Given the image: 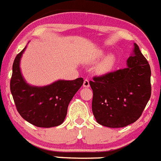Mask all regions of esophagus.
I'll list each match as a JSON object with an SVG mask.
<instances>
[{
	"mask_svg": "<svg viewBox=\"0 0 161 161\" xmlns=\"http://www.w3.org/2000/svg\"><path fill=\"white\" fill-rule=\"evenodd\" d=\"M83 86H84V87H89V86H90V83H89V80H87V79H85V80H84Z\"/></svg>",
	"mask_w": 161,
	"mask_h": 161,
	"instance_id": "obj_1",
	"label": "esophagus"
}]
</instances>
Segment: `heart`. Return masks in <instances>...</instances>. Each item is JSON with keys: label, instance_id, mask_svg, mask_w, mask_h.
Returning <instances> with one entry per match:
<instances>
[{"label": "heart", "instance_id": "heart-1", "mask_svg": "<svg viewBox=\"0 0 161 161\" xmlns=\"http://www.w3.org/2000/svg\"><path fill=\"white\" fill-rule=\"evenodd\" d=\"M103 55H104L103 52H98L96 56H95V58L98 59V58L103 56ZM114 63H115V57H114V55H107L101 63H98V65L97 66V71L100 73V74H104V73L108 72V71H109L112 69V67L114 65Z\"/></svg>", "mask_w": 161, "mask_h": 161}]
</instances>
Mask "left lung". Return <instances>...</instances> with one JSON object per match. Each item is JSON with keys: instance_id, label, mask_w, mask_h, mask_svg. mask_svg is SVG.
Listing matches in <instances>:
<instances>
[{"instance_id": "obj_1", "label": "left lung", "mask_w": 161, "mask_h": 161, "mask_svg": "<svg viewBox=\"0 0 161 161\" xmlns=\"http://www.w3.org/2000/svg\"><path fill=\"white\" fill-rule=\"evenodd\" d=\"M150 77L149 63L135 43L127 67L90 80L96 121L108 128H123L136 121L150 98Z\"/></svg>"}]
</instances>
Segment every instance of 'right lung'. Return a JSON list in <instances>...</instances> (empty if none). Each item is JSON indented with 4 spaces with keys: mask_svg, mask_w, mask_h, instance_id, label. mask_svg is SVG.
<instances>
[{
    "mask_svg": "<svg viewBox=\"0 0 161 161\" xmlns=\"http://www.w3.org/2000/svg\"><path fill=\"white\" fill-rule=\"evenodd\" d=\"M26 47L18 54L12 66L10 89L19 114L29 123L39 128L58 126L64 121L71 99L82 86L81 77L60 80L44 87L31 86L20 71V58Z\"/></svg>",
    "mask_w": 161,
    "mask_h": 161,
    "instance_id": "right-lung-1",
    "label": "right lung"
}]
</instances>
